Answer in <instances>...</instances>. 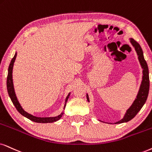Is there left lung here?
<instances>
[{
	"label": "left lung",
	"instance_id": "left-lung-1",
	"mask_svg": "<svg viewBox=\"0 0 152 152\" xmlns=\"http://www.w3.org/2000/svg\"><path fill=\"white\" fill-rule=\"evenodd\" d=\"M130 43L135 48V50L138 55V59H139L140 65H141L142 68L143 69L142 73V80L141 86H140L139 92H138L137 97L133 102L131 107L126 111V114L124 115V117L121 120H120L118 122H116L115 124H122V123H126L135 117L138 112H139L143 105L145 104L147 100L148 94H149V69H148V66L147 62H146L145 58H144L143 52L140 47V44L136 42L133 38H130ZM88 102H90L89 97L87 94L86 95Z\"/></svg>",
	"mask_w": 152,
	"mask_h": 152
}]
</instances>
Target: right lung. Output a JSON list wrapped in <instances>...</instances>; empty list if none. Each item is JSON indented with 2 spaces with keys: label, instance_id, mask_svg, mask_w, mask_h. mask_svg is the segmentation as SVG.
<instances>
[{
  "label": "right lung",
  "instance_id": "right-lung-1",
  "mask_svg": "<svg viewBox=\"0 0 152 152\" xmlns=\"http://www.w3.org/2000/svg\"><path fill=\"white\" fill-rule=\"evenodd\" d=\"M17 57V53H15V56L11 60L10 64L9 65L8 68V74H7V93L10 97L11 100H12L13 104L15 105V107H16L17 110L20 113L22 116H24L29 119V120L32 121L36 122V123H42V124H47V123H53L59 120L61 118V117L62 116V115L64 113H62L61 114H59V116H55V117H45V118H41V117H36L34 116L33 115L28 114V113L25 111L24 109H22V107H21L20 102L17 100V96L15 95V92L14 89V86H13V80H12V69H13V65H14V62L15 61ZM70 93H69V95H67L66 97V100H65V104L64 107V109L65 108L66 104V102L68 100L69 97Z\"/></svg>",
  "mask_w": 152,
  "mask_h": 152
}]
</instances>
